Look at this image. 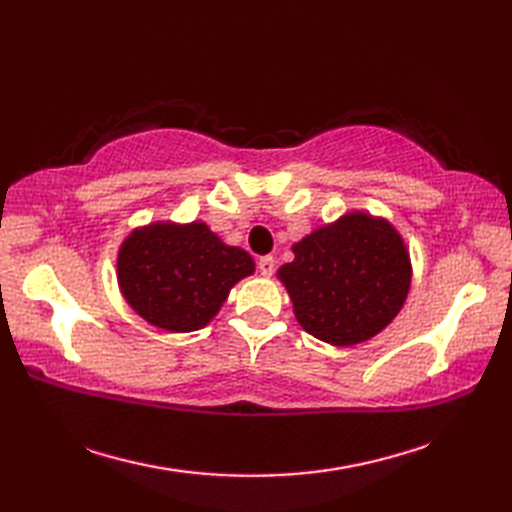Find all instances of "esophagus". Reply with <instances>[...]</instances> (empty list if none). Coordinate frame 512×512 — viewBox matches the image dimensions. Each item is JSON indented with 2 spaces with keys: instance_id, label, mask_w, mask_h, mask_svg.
Listing matches in <instances>:
<instances>
[{
  "instance_id": "34e87169",
  "label": "esophagus",
  "mask_w": 512,
  "mask_h": 512,
  "mask_svg": "<svg viewBox=\"0 0 512 512\" xmlns=\"http://www.w3.org/2000/svg\"><path fill=\"white\" fill-rule=\"evenodd\" d=\"M257 268H259V273H262L264 277H270V275L275 273V257H273V255H264V257H259Z\"/></svg>"
}]
</instances>
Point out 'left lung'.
I'll return each mask as SVG.
<instances>
[{"mask_svg": "<svg viewBox=\"0 0 512 512\" xmlns=\"http://www.w3.org/2000/svg\"><path fill=\"white\" fill-rule=\"evenodd\" d=\"M277 270L301 328L332 345L372 339L400 312L411 286L407 246L387 220L347 213L292 246Z\"/></svg>", "mask_w": 512, "mask_h": 512, "instance_id": "8db88e82", "label": "left lung"}]
</instances>
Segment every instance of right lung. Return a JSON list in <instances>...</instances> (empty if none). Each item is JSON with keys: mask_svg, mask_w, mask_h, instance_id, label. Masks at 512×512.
<instances>
[{"mask_svg": "<svg viewBox=\"0 0 512 512\" xmlns=\"http://www.w3.org/2000/svg\"><path fill=\"white\" fill-rule=\"evenodd\" d=\"M118 286L140 317L169 332L204 328L239 279L253 275L246 250L226 246L204 222H156L118 250Z\"/></svg>", "mask_w": 512, "mask_h": 512, "instance_id": "add662e5", "label": "right lung"}]
</instances>
